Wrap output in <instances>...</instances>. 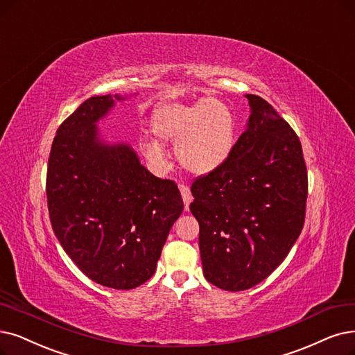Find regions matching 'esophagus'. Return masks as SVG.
I'll list each match as a JSON object with an SVG mask.
<instances>
[{"instance_id":"1","label":"esophagus","mask_w":355,"mask_h":355,"mask_svg":"<svg viewBox=\"0 0 355 355\" xmlns=\"http://www.w3.org/2000/svg\"><path fill=\"white\" fill-rule=\"evenodd\" d=\"M179 189H180V193H182V198H183V204H185V209L188 211L189 209V204L192 202L191 189H189L188 185H185V183H180Z\"/></svg>"}]
</instances>
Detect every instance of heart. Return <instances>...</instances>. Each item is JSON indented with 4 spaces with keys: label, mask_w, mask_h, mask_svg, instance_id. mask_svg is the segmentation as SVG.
Listing matches in <instances>:
<instances>
[{
    "label": "heart",
    "mask_w": 355,
    "mask_h": 355,
    "mask_svg": "<svg viewBox=\"0 0 355 355\" xmlns=\"http://www.w3.org/2000/svg\"><path fill=\"white\" fill-rule=\"evenodd\" d=\"M153 132L166 143H176L178 160L196 175H207L229 157L236 135L233 110L218 98H202L195 103H166L154 110ZM147 159L163 164V147L150 141L143 144Z\"/></svg>",
    "instance_id": "obj_1"
}]
</instances>
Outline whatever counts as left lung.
<instances>
[{"instance_id":"obj_1","label":"left lung","mask_w":355,"mask_h":355,"mask_svg":"<svg viewBox=\"0 0 355 355\" xmlns=\"http://www.w3.org/2000/svg\"><path fill=\"white\" fill-rule=\"evenodd\" d=\"M246 97L248 131L220 167L191 187L204 275L227 291L252 288L271 275L306 217L309 182L300 139L262 97Z\"/></svg>"}]
</instances>
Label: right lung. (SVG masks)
<instances>
[{
  "mask_svg": "<svg viewBox=\"0 0 355 355\" xmlns=\"http://www.w3.org/2000/svg\"><path fill=\"white\" fill-rule=\"evenodd\" d=\"M118 96H94L60 125L46 172L53 233L92 281L131 290L148 281L183 211L178 185L153 176L128 146H105L96 122Z\"/></svg>",
  "mask_w": 355,
  "mask_h": 355,
  "instance_id": "obj_1",
  "label": "right lung"
}]
</instances>
